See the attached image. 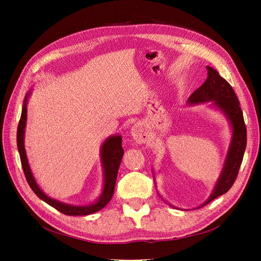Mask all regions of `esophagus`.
<instances>
[{
	"instance_id": "obj_1",
	"label": "esophagus",
	"mask_w": 261,
	"mask_h": 261,
	"mask_svg": "<svg viewBox=\"0 0 261 261\" xmlns=\"http://www.w3.org/2000/svg\"><path fill=\"white\" fill-rule=\"evenodd\" d=\"M132 137L135 139L137 144H145L149 139V135L143 123H136L130 129Z\"/></svg>"
}]
</instances>
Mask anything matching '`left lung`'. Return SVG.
<instances>
[{
    "instance_id": "1",
    "label": "left lung",
    "mask_w": 261,
    "mask_h": 261,
    "mask_svg": "<svg viewBox=\"0 0 261 261\" xmlns=\"http://www.w3.org/2000/svg\"><path fill=\"white\" fill-rule=\"evenodd\" d=\"M207 69L208 77L206 82L192 93V96L187 100V105L195 106L211 102V105L218 109L221 113H223L230 123L232 138L217 183L213 187L209 198L200 207L206 206L217 197L225 194L232 187L238 177L247 144L246 126H245L240 101L233 88L224 78L219 75L215 68L207 66Z\"/></svg>"
}]
</instances>
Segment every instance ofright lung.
<instances>
[{
  "instance_id": "1",
  "label": "right lung",
  "mask_w": 261,
  "mask_h": 261,
  "mask_svg": "<svg viewBox=\"0 0 261 261\" xmlns=\"http://www.w3.org/2000/svg\"><path fill=\"white\" fill-rule=\"evenodd\" d=\"M30 93L31 91L26 93L25 100H23L21 116L17 127V148L20 155L21 167L30 188L33 189L34 193L39 197V198L50 204L51 207L59 210L60 212L64 213L66 216H87L101 210L102 208L107 206L110 200H111L114 193L118 168H120V164L124 154V150L122 147V136L114 135L108 137L100 148L101 163L102 169H103V188H102V193L96 201L89 204H84V206H74V204H68L65 202L59 201L57 199H53L48 195H45L42 192V189L37 184L33 172L30 170L26 155L25 128L27 122V103L28 98L30 97Z\"/></svg>"
}]
</instances>
